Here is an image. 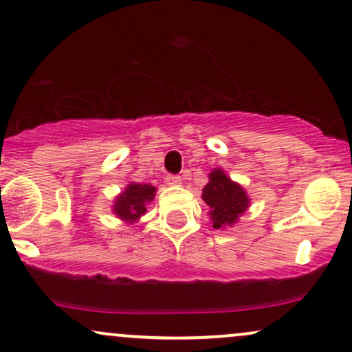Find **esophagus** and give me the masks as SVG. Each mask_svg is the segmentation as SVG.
Listing matches in <instances>:
<instances>
[{
	"label": "esophagus",
	"instance_id": "esophagus-1",
	"mask_svg": "<svg viewBox=\"0 0 352 352\" xmlns=\"http://www.w3.org/2000/svg\"><path fill=\"white\" fill-rule=\"evenodd\" d=\"M165 182H167L168 187H179V185L182 184V177H179V175H168L167 179H165Z\"/></svg>",
	"mask_w": 352,
	"mask_h": 352
}]
</instances>
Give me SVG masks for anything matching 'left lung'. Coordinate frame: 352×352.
Listing matches in <instances>:
<instances>
[{"label":"left lung","mask_w":352,"mask_h":352,"mask_svg":"<svg viewBox=\"0 0 352 352\" xmlns=\"http://www.w3.org/2000/svg\"><path fill=\"white\" fill-rule=\"evenodd\" d=\"M201 200L208 207L212 227L215 230L232 228L250 207L246 190L217 167L208 173V184L204 187Z\"/></svg>","instance_id":"1"}]
</instances>
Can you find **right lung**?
Returning <instances> with one entry per match:
<instances>
[{"mask_svg":"<svg viewBox=\"0 0 352 352\" xmlns=\"http://www.w3.org/2000/svg\"><path fill=\"white\" fill-rule=\"evenodd\" d=\"M157 188L151 184H131L114 199L112 213L124 223H139L140 217L147 213V205L155 199Z\"/></svg>","mask_w":352,"mask_h":352,"instance_id":"obj_1","label":"right lung"}]
</instances>
